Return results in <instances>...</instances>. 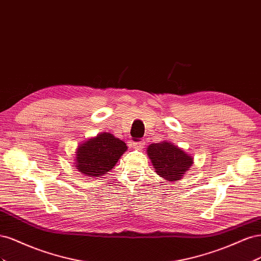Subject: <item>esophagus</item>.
Instances as JSON below:
<instances>
[{
    "label": "esophagus",
    "mask_w": 261,
    "mask_h": 261,
    "mask_svg": "<svg viewBox=\"0 0 261 261\" xmlns=\"http://www.w3.org/2000/svg\"><path fill=\"white\" fill-rule=\"evenodd\" d=\"M144 146H145L144 141H138V143H133V144H132V147H133L134 149H138V150L143 149Z\"/></svg>",
    "instance_id": "1"
}]
</instances>
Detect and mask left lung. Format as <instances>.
Segmentation results:
<instances>
[{"label": "left lung", "instance_id": "obj_1", "mask_svg": "<svg viewBox=\"0 0 261 261\" xmlns=\"http://www.w3.org/2000/svg\"><path fill=\"white\" fill-rule=\"evenodd\" d=\"M147 154L156 174L169 181L183 178L194 164V158L191 154L167 140L149 145Z\"/></svg>", "mask_w": 261, "mask_h": 261}]
</instances>
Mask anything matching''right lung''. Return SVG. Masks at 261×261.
Listing matches in <instances>:
<instances>
[{"label":"right lung","mask_w":261,"mask_h":261,"mask_svg":"<svg viewBox=\"0 0 261 261\" xmlns=\"http://www.w3.org/2000/svg\"><path fill=\"white\" fill-rule=\"evenodd\" d=\"M126 150L123 140L103 132L78 145L74 167L86 176L101 177L115 167Z\"/></svg>","instance_id":"add662e5"}]
</instances>
